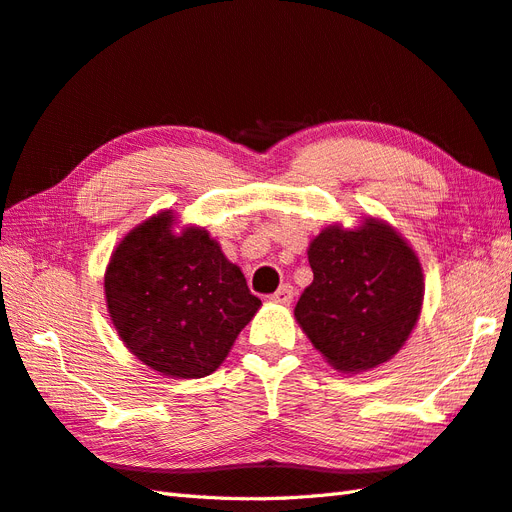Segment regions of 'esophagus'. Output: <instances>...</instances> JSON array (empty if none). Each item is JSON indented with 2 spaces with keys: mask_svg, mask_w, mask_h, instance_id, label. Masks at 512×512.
I'll list each match as a JSON object with an SVG mask.
<instances>
[{
  "mask_svg": "<svg viewBox=\"0 0 512 512\" xmlns=\"http://www.w3.org/2000/svg\"><path fill=\"white\" fill-rule=\"evenodd\" d=\"M294 296H296V289H294V285L285 283V285H281L279 289L274 291V294H272V300H274V302H279V304H291V300H294Z\"/></svg>",
  "mask_w": 512,
  "mask_h": 512,
  "instance_id": "1",
  "label": "esophagus"
}]
</instances>
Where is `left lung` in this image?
<instances>
[{"label": "left lung", "mask_w": 512, "mask_h": 512, "mask_svg": "<svg viewBox=\"0 0 512 512\" xmlns=\"http://www.w3.org/2000/svg\"><path fill=\"white\" fill-rule=\"evenodd\" d=\"M309 264L313 283L294 315L315 349L341 373L388 362L412 334L425 296L414 248L369 216L356 229L326 227L309 246Z\"/></svg>", "instance_id": "obj_1"}]
</instances>
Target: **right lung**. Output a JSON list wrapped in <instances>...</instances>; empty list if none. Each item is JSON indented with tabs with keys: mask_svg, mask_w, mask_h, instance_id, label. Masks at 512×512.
I'll list each match as a JSON object with an SVG mask.
<instances>
[{
	"mask_svg": "<svg viewBox=\"0 0 512 512\" xmlns=\"http://www.w3.org/2000/svg\"><path fill=\"white\" fill-rule=\"evenodd\" d=\"M171 210L128 231L105 272L107 309L124 345L167 377L214 373L261 300L203 227L173 231Z\"/></svg>",
	"mask_w": 512,
	"mask_h": 512,
	"instance_id": "right-lung-1",
	"label": "right lung"
}]
</instances>
